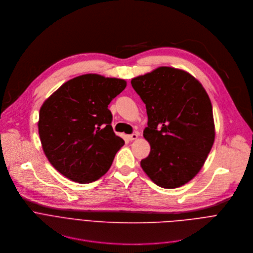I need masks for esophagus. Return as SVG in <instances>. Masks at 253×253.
I'll list each match as a JSON object with an SVG mask.
<instances>
[{"label":"esophagus","instance_id":"1","mask_svg":"<svg viewBox=\"0 0 253 253\" xmlns=\"http://www.w3.org/2000/svg\"><path fill=\"white\" fill-rule=\"evenodd\" d=\"M137 138H138V134H137V133H134V134H131V135H129V136H128V139H129L130 141L136 140Z\"/></svg>","mask_w":253,"mask_h":253}]
</instances>
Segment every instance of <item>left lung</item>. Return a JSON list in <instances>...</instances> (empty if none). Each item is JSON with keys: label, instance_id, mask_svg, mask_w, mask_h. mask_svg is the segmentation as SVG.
Listing matches in <instances>:
<instances>
[{"label": "left lung", "instance_id": "obj_1", "mask_svg": "<svg viewBox=\"0 0 253 253\" xmlns=\"http://www.w3.org/2000/svg\"><path fill=\"white\" fill-rule=\"evenodd\" d=\"M131 84L146 106L150 144L140 164L152 181L163 188L186 184L200 171L215 138L208 94L187 72L159 67L135 77Z\"/></svg>", "mask_w": 253, "mask_h": 253}]
</instances>
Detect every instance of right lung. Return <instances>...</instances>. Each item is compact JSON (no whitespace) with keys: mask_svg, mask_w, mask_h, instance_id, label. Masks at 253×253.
<instances>
[{"mask_svg":"<svg viewBox=\"0 0 253 253\" xmlns=\"http://www.w3.org/2000/svg\"><path fill=\"white\" fill-rule=\"evenodd\" d=\"M126 85L123 79L85 74L64 83L43 103L38 129L44 153L72 181H96L124 145L113 131L108 105Z\"/></svg>","mask_w":253,"mask_h":253,"instance_id":"add662e5","label":"right lung"}]
</instances>
